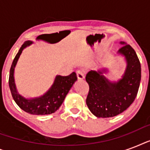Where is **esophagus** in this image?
Segmentation results:
<instances>
[{"instance_id":"1","label":"esophagus","mask_w":150,"mask_h":150,"mask_svg":"<svg viewBox=\"0 0 150 150\" xmlns=\"http://www.w3.org/2000/svg\"><path fill=\"white\" fill-rule=\"evenodd\" d=\"M76 74H77V77L79 79H83L85 78L84 71L82 70V69H78L76 71Z\"/></svg>"}]
</instances>
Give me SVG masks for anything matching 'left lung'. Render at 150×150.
<instances>
[{"instance_id":"1","label":"left lung","mask_w":150,"mask_h":150,"mask_svg":"<svg viewBox=\"0 0 150 150\" xmlns=\"http://www.w3.org/2000/svg\"><path fill=\"white\" fill-rule=\"evenodd\" d=\"M118 53L127 61L125 75L117 82H110L103 71H90L86 80L89 86L86 104L89 110L98 117H110L125 111L137 96L141 80V64L135 50L129 44L121 42Z\"/></svg>"}]
</instances>
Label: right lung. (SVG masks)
Returning <instances> with one entry per match:
<instances>
[{
    "instance_id": "add662e5",
    "label": "right lung",
    "mask_w": 150,
    "mask_h": 150,
    "mask_svg": "<svg viewBox=\"0 0 150 150\" xmlns=\"http://www.w3.org/2000/svg\"><path fill=\"white\" fill-rule=\"evenodd\" d=\"M31 43H33L31 41H25L22 45L18 54H16L15 59L13 60L10 69L9 80H8L9 88L15 103L24 111L36 115L50 114L54 113L61 107L66 95L68 94V91L70 90L75 81L77 80V75L75 72H72L68 76L57 75L54 84L52 85L50 89L43 96L38 98L27 100L20 96L18 93L15 87V80H14V70L23 49L26 47L27 46L30 45Z\"/></svg>"
}]
</instances>
